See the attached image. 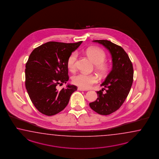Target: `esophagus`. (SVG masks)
I'll return each instance as SVG.
<instances>
[{
    "label": "esophagus",
    "mask_w": 159,
    "mask_h": 159,
    "mask_svg": "<svg viewBox=\"0 0 159 159\" xmlns=\"http://www.w3.org/2000/svg\"><path fill=\"white\" fill-rule=\"evenodd\" d=\"M78 91H87V90H85L84 89H81L80 87H78Z\"/></svg>",
    "instance_id": "esophagus-1"
}]
</instances>
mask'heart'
<instances>
[{"label":"heart","mask_w":159,"mask_h":159,"mask_svg":"<svg viewBox=\"0 0 159 159\" xmlns=\"http://www.w3.org/2000/svg\"><path fill=\"white\" fill-rule=\"evenodd\" d=\"M85 54L93 62L95 68L98 73L104 75L109 70V66L105 62L106 55L105 52L99 48L93 47L86 49ZM78 54L74 52L70 55L67 60V66L68 70L74 72L76 68V61ZM72 83L83 89H89L92 85L98 82V78L95 75H88L84 73H79L72 77Z\"/></svg>","instance_id":"obj_1"}]
</instances>
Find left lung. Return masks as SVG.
<instances>
[{
  "label": "left lung",
  "instance_id": "1",
  "mask_svg": "<svg viewBox=\"0 0 159 159\" xmlns=\"http://www.w3.org/2000/svg\"><path fill=\"white\" fill-rule=\"evenodd\" d=\"M107 48L112 57V66L101 86L105 88L97 91V100L89 103L90 107L101 115L115 112L124 103L131 89L133 80V68L124 49L108 40H93ZM106 88L107 92L102 91Z\"/></svg>",
  "mask_w": 159,
  "mask_h": 159
}]
</instances>
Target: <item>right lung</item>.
<instances>
[{
    "instance_id": "add662e5",
    "label": "right lung",
    "mask_w": 159,
    "mask_h": 159,
    "mask_svg": "<svg viewBox=\"0 0 159 159\" xmlns=\"http://www.w3.org/2000/svg\"><path fill=\"white\" fill-rule=\"evenodd\" d=\"M81 43L48 42L30 54L26 64L25 86L32 103L43 114L52 116L61 111L78 89L68 84L58 90L57 86L69 80L67 60Z\"/></svg>"
}]
</instances>
